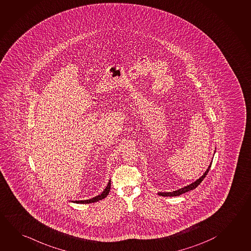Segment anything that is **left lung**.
<instances>
[{
  "mask_svg": "<svg viewBox=\"0 0 251 251\" xmlns=\"http://www.w3.org/2000/svg\"><path fill=\"white\" fill-rule=\"evenodd\" d=\"M210 166H211V163H210V165H209L208 169L206 170V172L203 174V175H202L201 178L196 179L195 182L191 183V184H189V185H187V186L182 187V188H179V189L176 190V191L158 192V195L161 196H178L182 195V194L186 193V192L190 191V190L195 189V188L198 187V185L203 180V178H205L206 175H207V174H208L209 171H210Z\"/></svg>",
  "mask_w": 251,
  "mask_h": 251,
  "instance_id": "left-lung-1",
  "label": "left lung"
}]
</instances>
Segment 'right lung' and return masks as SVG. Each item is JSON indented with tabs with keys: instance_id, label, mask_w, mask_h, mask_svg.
Instances as JSON below:
<instances>
[{
	"instance_id": "1",
	"label": "right lung",
	"mask_w": 251,
	"mask_h": 251,
	"mask_svg": "<svg viewBox=\"0 0 251 251\" xmlns=\"http://www.w3.org/2000/svg\"><path fill=\"white\" fill-rule=\"evenodd\" d=\"M110 185H111V183H110V180H109L107 187L102 191V193L99 195V196L94 197V198L88 199V200L73 201V202H76V203H92V202H96V201H98L102 200V199H104L106 196L109 195V190H110Z\"/></svg>"
}]
</instances>
